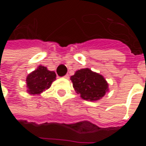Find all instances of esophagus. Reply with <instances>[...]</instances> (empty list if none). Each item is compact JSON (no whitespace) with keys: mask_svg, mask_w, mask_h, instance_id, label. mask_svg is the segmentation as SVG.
<instances>
[{"mask_svg":"<svg viewBox=\"0 0 146 146\" xmlns=\"http://www.w3.org/2000/svg\"><path fill=\"white\" fill-rule=\"evenodd\" d=\"M64 78H66V79H68V78H69V75H68V74H66V75L64 76Z\"/></svg>","mask_w":146,"mask_h":146,"instance_id":"obj_1","label":"esophagus"}]
</instances>
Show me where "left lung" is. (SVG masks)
<instances>
[{
    "label": "left lung",
    "instance_id": "8db88e82",
    "mask_svg": "<svg viewBox=\"0 0 146 146\" xmlns=\"http://www.w3.org/2000/svg\"><path fill=\"white\" fill-rule=\"evenodd\" d=\"M74 90L84 101H99L109 90L108 83L100 73L83 68L71 76Z\"/></svg>",
    "mask_w": 146,
    "mask_h": 146
}]
</instances>
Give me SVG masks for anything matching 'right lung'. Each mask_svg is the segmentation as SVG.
Masks as SVG:
<instances>
[{
  "instance_id": "add662e5",
  "label": "right lung",
  "mask_w": 146,
  "mask_h": 146,
  "mask_svg": "<svg viewBox=\"0 0 146 146\" xmlns=\"http://www.w3.org/2000/svg\"><path fill=\"white\" fill-rule=\"evenodd\" d=\"M56 77L54 71H50L46 67L40 65L27 76V92L33 96L41 94L50 87L52 82L56 80Z\"/></svg>"
}]
</instances>
